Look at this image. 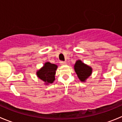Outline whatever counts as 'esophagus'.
Returning a JSON list of instances; mask_svg holds the SVG:
<instances>
[{"instance_id": "1", "label": "esophagus", "mask_w": 122, "mask_h": 122, "mask_svg": "<svg viewBox=\"0 0 122 122\" xmlns=\"http://www.w3.org/2000/svg\"><path fill=\"white\" fill-rule=\"evenodd\" d=\"M60 63H61V64L62 66H64V65H66L67 64V62L66 61H60Z\"/></svg>"}]
</instances>
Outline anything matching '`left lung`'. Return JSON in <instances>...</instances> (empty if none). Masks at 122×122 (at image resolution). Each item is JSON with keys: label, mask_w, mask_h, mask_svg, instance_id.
Returning a JSON list of instances; mask_svg holds the SVG:
<instances>
[{"label": "left lung", "mask_w": 122, "mask_h": 122, "mask_svg": "<svg viewBox=\"0 0 122 122\" xmlns=\"http://www.w3.org/2000/svg\"><path fill=\"white\" fill-rule=\"evenodd\" d=\"M74 70L81 81L84 82L91 76L92 68L83 63L81 60H77L74 65Z\"/></svg>", "instance_id": "1"}]
</instances>
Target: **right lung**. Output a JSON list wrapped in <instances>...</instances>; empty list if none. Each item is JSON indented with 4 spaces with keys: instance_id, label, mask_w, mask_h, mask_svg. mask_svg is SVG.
Returning a JSON list of instances; mask_svg holds the SVG:
<instances>
[{
    "instance_id": "obj_1",
    "label": "right lung",
    "mask_w": 122,
    "mask_h": 122,
    "mask_svg": "<svg viewBox=\"0 0 122 122\" xmlns=\"http://www.w3.org/2000/svg\"><path fill=\"white\" fill-rule=\"evenodd\" d=\"M58 66L54 64L46 62L44 66L36 72L38 77L45 82L46 85L51 84L55 80V75Z\"/></svg>"
}]
</instances>
